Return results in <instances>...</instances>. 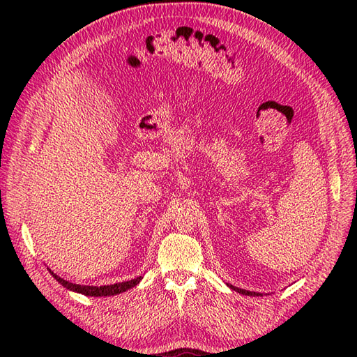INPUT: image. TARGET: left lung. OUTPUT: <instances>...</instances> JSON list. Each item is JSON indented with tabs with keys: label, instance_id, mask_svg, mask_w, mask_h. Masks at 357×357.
Wrapping results in <instances>:
<instances>
[{
	"label": "left lung",
	"instance_id": "left-lung-1",
	"mask_svg": "<svg viewBox=\"0 0 357 357\" xmlns=\"http://www.w3.org/2000/svg\"><path fill=\"white\" fill-rule=\"evenodd\" d=\"M231 290H234V291H238V293H241V294H245V296H259L261 293H256V291H248V290H244V288H238V287H233V285H229Z\"/></svg>",
	"mask_w": 357,
	"mask_h": 357
}]
</instances>
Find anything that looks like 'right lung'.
I'll use <instances>...</instances> for the list:
<instances>
[{
    "mask_svg": "<svg viewBox=\"0 0 357 357\" xmlns=\"http://www.w3.org/2000/svg\"><path fill=\"white\" fill-rule=\"evenodd\" d=\"M47 270L50 271V275L55 278L59 284L67 288V290L75 291V293H81L84 296H93V298H104V296H115V294H119V293H124L127 290H130V288L138 285L141 282V279H142V276H138L135 279L126 280V282H118V284H112V285H101V287L79 285V284H72V282H69V280L56 276L50 268H47Z\"/></svg>",
    "mask_w": 357,
    "mask_h": 357,
    "instance_id": "right-lung-1",
    "label": "right lung"
}]
</instances>
